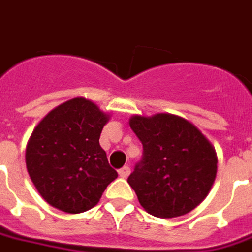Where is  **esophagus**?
Returning <instances> with one entry per match:
<instances>
[{"mask_svg":"<svg viewBox=\"0 0 252 252\" xmlns=\"http://www.w3.org/2000/svg\"><path fill=\"white\" fill-rule=\"evenodd\" d=\"M129 173H130V169L129 166H123L122 169H119V176L122 178H126L128 176H129Z\"/></svg>","mask_w":252,"mask_h":252,"instance_id":"1","label":"esophagus"}]
</instances>
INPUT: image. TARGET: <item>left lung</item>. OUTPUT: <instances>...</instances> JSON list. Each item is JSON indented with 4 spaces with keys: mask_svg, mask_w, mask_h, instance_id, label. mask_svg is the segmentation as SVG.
<instances>
[{
    "mask_svg": "<svg viewBox=\"0 0 252 252\" xmlns=\"http://www.w3.org/2000/svg\"><path fill=\"white\" fill-rule=\"evenodd\" d=\"M129 126L143 157L128 177L140 205L158 218L184 216L209 194L217 176V153L202 132L184 118L134 115Z\"/></svg>",
    "mask_w": 252,
    "mask_h": 252,
    "instance_id": "1",
    "label": "left lung"
}]
</instances>
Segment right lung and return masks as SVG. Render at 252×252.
Listing matches in <instances>:
<instances>
[{
	"label": "right lung",
	"instance_id": "right-lung-1",
	"mask_svg": "<svg viewBox=\"0 0 252 252\" xmlns=\"http://www.w3.org/2000/svg\"><path fill=\"white\" fill-rule=\"evenodd\" d=\"M108 120L95 103L75 97L50 111L32 130L26 168L49 205L70 214L87 211L118 178L99 144Z\"/></svg>",
	"mask_w": 252,
	"mask_h": 252
}]
</instances>
